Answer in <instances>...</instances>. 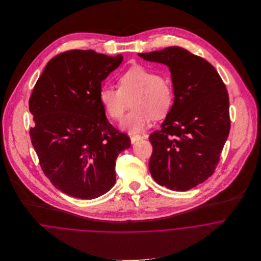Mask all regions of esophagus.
Listing matches in <instances>:
<instances>
[{"label": "esophagus", "instance_id": "esophagus-1", "mask_svg": "<svg viewBox=\"0 0 261 261\" xmlns=\"http://www.w3.org/2000/svg\"><path fill=\"white\" fill-rule=\"evenodd\" d=\"M141 139H143V137H142L141 135H133V136H130V142H132V144H135L136 142L140 141Z\"/></svg>", "mask_w": 261, "mask_h": 261}]
</instances>
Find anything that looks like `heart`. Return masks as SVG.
Listing matches in <instances>:
<instances>
[{
  "label": "heart",
  "instance_id": "b5f03b06",
  "mask_svg": "<svg viewBox=\"0 0 261 261\" xmlns=\"http://www.w3.org/2000/svg\"><path fill=\"white\" fill-rule=\"evenodd\" d=\"M133 108L122 120L121 127L138 133L148 126L151 116L161 118L171 110L174 89L171 82L155 71L142 65H134L118 78V88L105 85L99 100L109 116L118 121L128 107Z\"/></svg>",
  "mask_w": 261,
  "mask_h": 261
}]
</instances>
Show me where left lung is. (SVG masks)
<instances>
[{
    "mask_svg": "<svg viewBox=\"0 0 261 261\" xmlns=\"http://www.w3.org/2000/svg\"><path fill=\"white\" fill-rule=\"evenodd\" d=\"M139 56L169 67L175 94L161 129L149 137V172L161 186L188 191L211 177L219 163L230 130L226 86L207 60L184 48Z\"/></svg>",
    "mask_w": 261,
    "mask_h": 261,
    "instance_id": "8db88e82",
    "label": "left lung"
}]
</instances>
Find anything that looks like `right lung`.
I'll list each match as a JSON object with an SVG mask.
<instances>
[{"label":"right lung","mask_w":261,"mask_h":261,"mask_svg":"<svg viewBox=\"0 0 261 261\" xmlns=\"http://www.w3.org/2000/svg\"><path fill=\"white\" fill-rule=\"evenodd\" d=\"M123 57L69 50L46 65L29 99L30 138L41 169L68 196L95 199L115 184V160L130 139L109 122L101 82Z\"/></svg>","instance_id":"1"}]
</instances>
